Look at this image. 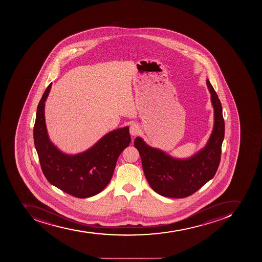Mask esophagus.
I'll list each match as a JSON object with an SVG mask.
<instances>
[{
  "label": "esophagus",
  "mask_w": 262,
  "mask_h": 262,
  "mask_svg": "<svg viewBox=\"0 0 262 262\" xmlns=\"http://www.w3.org/2000/svg\"><path fill=\"white\" fill-rule=\"evenodd\" d=\"M130 133L132 136H137L140 133L139 125L132 124L130 127Z\"/></svg>",
  "instance_id": "1"
}]
</instances>
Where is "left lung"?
<instances>
[{
  "label": "left lung",
  "instance_id": "1",
  "mask_svg": "<svg viewBox=\"0 0 262 262\" xmlns=\"http://www.w3.org/2000/svg\"><path fill=\"white\" fill-rule=\"evenodd\" d=\"M206 82L214 110V124L204 148L191 158L178 159L150 147L141 137L135 139V147L141 155L146 180L150 188L164 197H188L213 179L218 169L225 137V121L218 95L209 80Z\"/></svg>",
  "mask_w": 262,
  "mask_h": 262
}]
</instances>
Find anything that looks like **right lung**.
Masks as SVG:
<instances>
[{
	"instance_id": "obj_1",
	"label": "right lung",
	"mask_w": 262,
	"mask_h": 262,
	"mask_svg": "<svg viewBox=\"0 0 262 262\" xmlns=\"http://www.w3.org/2000/svg\"><path fill=\"white\" fill-rule=\"evenodd\" d=\"M51 86L47 87L37 105L33 128L41 168L49 183L63 192L79 199L92 197L110 183L119 156L130 145L129 127L109 132L83 152H62L49 140L45 124L44 106Z\"/></svg>"
}]
</instances>
